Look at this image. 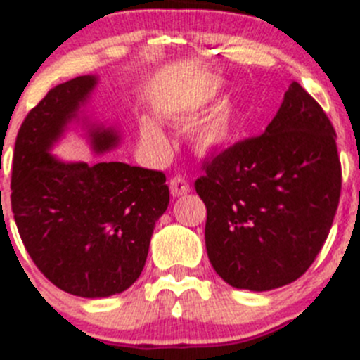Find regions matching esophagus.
<instances>
[{
    "mask_svg": "<svg viewBox=\"0 0 360 360\" xmlns=\"http://www.w3.org/2000/svg\"><path fill=\"white\" fill-rule=\"evenodd\" d=\"M169 189L173 193V196H182L189 193L191 186L184 176H173L169 182Z\"/></svg>",
    "mask_w": 360,
    "mask_h": 360,
    "instance_id": "34e87169",
    "label": "esophagus"
}]
</instances>
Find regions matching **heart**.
Here are the masks:
<instances>
[{
	"mask_svg": "<svg viewBox=\"0 0 360 360\" xmlns=\"http://www.w3.org/2000/svg\"><path fill=\"white\" fill-rule=\"evenodd\" d=\"M232 133V119L227 110H218L209 117L198 129V141L203 146H218L225 142ZM141 136L148 146L157 151L167 148V136L157 120L144 117L141 120Z\"/></svg>",
	"mask_w": 360,
	"mask_h": 360,
	"instance_id": "1",
	"label": "heart"
}]
</instances>
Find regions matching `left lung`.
<instances>
[{"label":"left lung","mask_w":360,"mask_h":360,"mask_svg":"<svg viewBox=\"0 0 360 360\" xmlns=\"http://www.w3.org/2000/svg\"><path fill=\"white\" fill-rule=\"evenodd\" d=\"M195 189L207 207L205 247L231 287L263 292L310 269L332 229L341 160L332 122L299 82L265 133L203 162Z\"/></svg>","instance_id":"left-lung-1"}]
</instances>
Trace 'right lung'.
Masks as SVG:
<instances>
[{
	"mask_svg": "<svg viewBox=\"0 0 360 360\" xmlns=\"http://www.w3.org/2000/svg\"><path fill=\"white\" fill-rule=\"evenodd\" d=\"M97 84L81 75L56 86L28 111L12 162V212L32 262L57 288L79 297L120 294L139 279L157 219L167 209L162 171L124 162H59L49 153ZM97 153L117 146L94 129Z\"/></svg>",
	"mask_w": 360,
	"mask_h": 360,
	"instance_id": "add662e5",
	"label": "right lung"
}]
</instances>
